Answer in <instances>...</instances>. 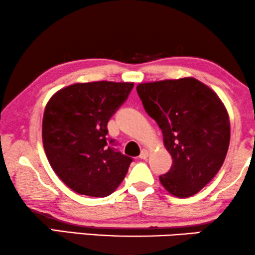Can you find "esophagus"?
<instances>
[{
  "label": "esophagus",
  "mask_w": 255,
  "mask_h": 255,
  "mask_svg": "<svg viewBox=\"0 0 255 255\" xmlns=\"http://www.w3.org/2000/svg\"><path fill=\"white\" fill-rule=\"evenodd\" d=\"M148 156H149V152L146 151V150H142L138 157H139V158H141V159H146V158H148Z\"/></svg>",
  "instance_id": "1"
}]
</instances>
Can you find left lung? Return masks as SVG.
Returning <instances> with one entry per match:
<instances>
[{"instance_id":"1","label":"left lung","mask_w":255,"mask_h":255,"mask_svg":"<svg viewBox=\"0 0 255 255\" xmlns=\"http://www.w3.org/2000/svg\"><path fill=\"white\" fill-rule=\"evenodd\" d=\"M145 112L162 129L172 156L168 172L159 175L167 192L188 198L220 171L230 143V121L218 96L192 77L138 84Z\"/></svg>"}]
</instances>
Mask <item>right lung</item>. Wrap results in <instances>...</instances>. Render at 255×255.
Masks as SVG:
<instances>
[{
  "label": "right lung",
  "mask_w": 255,
  "mask_h": 255,
  "mask_svg": "<svg viewBox=\"0 0 255 255\" xmlns=\"http://www.w3.org/2000/svg\"><path fill=\"white\" fill-rule=\"evenodd\" d=\"M134 83L91 82L57 91L42 119V142L53 170L78 194L105 198L127 174L132 158L114 148L107 123Z\"/></svg>",
  "instance_id": "obj_1"
}]
</instances>
